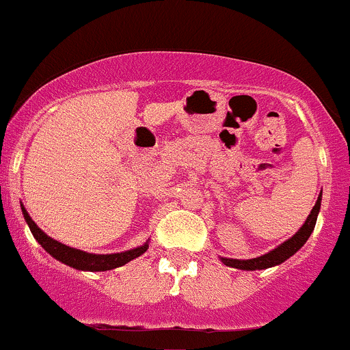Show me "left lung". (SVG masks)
Here are the masks:
<instances>
[{
  "label": "left lung",
  "instance_id": "obj_1",
  "mask_svg": "<svg viewBox=\"0 0 350 350\" xmlns=\"http://www.w3.org/2000/svg\"><path fill=\"white\" fill-rule=\"evenodd\" d=\"M321 202H322V191L319 193L317 202H315L314 208L310 210V215L307 217L306 221H304L302 227H300L299 230L291 237V239L285 240V242L280 243V245H277L275 249L269 250L267 254L260 255V257L247 258V260H242V258L220 257L221 264H225L227 267H234V269H240V270H264V269H270V267L280 265L282 262L291 258L295 252L302 249L304 243L309 240L310 234L314 232L319 212H321Z\"/></svg>",
  "mask_w": 350,
  "mask_h": 350
}]
</instances>
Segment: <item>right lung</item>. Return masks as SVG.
Returning a JSON list of instances; mask_svg holds the SVG:
<instances>
[{
	"mask_svg": "<svg viewBox=\"0 0 350 350\" xmlns=\"http://www.w3.org/2000/svg\"><path fill=\"white\" fill-rule=\"evenodd\" d=\"M21 212H23V217L28 224L29 230H31L33 237L38 240V243L43 247L51 257L59 260L62 264L73 267L77 270H85V272H105V270L116 269V267H122L129 264L133 258L140 257L142 254H145L146 249H148V242H145L144 245L137 247V249L118 252V254H90V252H83L73 249V247L65 245V243L58 242V240L51 239L50 235L44 234L43 230L38 227V225L33 221L29 213L26 212V208L21 205Z\"/></svg>",
	"mask_w": 350,
	"mask_h": 350,
	"instance_id": "right-lung-1",
	"label": "right lung"
}]
</instances>
